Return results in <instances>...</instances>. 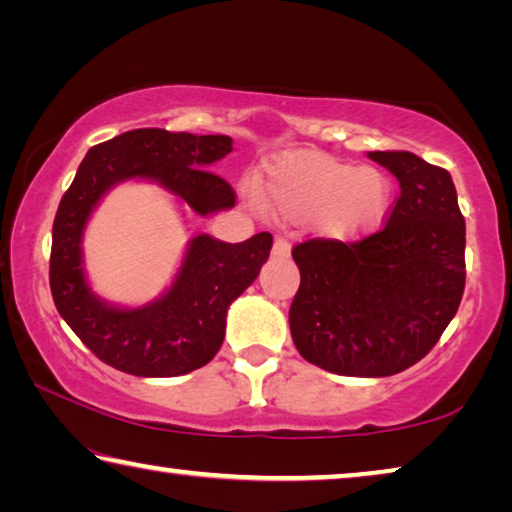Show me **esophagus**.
<instances>
[{"label":"esophagus","instance_id":"obj_1","mask_svg":"<svg viewBox=\"0 0 512 512\" xmlns=\"http://www.w3.org/2000/svg\"><path fill=\"white\" fill-rule=\"evenodd\" d=\"M291 255V241L287 237H275V244H273V257L277 259H284Z\"/></svg>","mask_w":512,"mask_h":512}]
</instances>
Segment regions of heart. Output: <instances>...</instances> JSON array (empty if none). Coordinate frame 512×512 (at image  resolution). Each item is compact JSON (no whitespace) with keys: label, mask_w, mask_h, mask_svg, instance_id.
Returning a JSON list of instances; mask_svg holds the SVG:
<instances>
[{"label":"heart","mask_w":512,"mask_h":512,"mask_svg":"<svg viewBox=\"0 0 512 512\" xmlns=\"http://www.w3.org/2000/svg\"><path fill=\"white\" fill-rule=\"evenodd\" d=\"M259 196L284 221L311 219L320 235L357 241L384 223L393 201V183L377 167L316 151L282 153L264 164Z\"/></svg>","instance_id":"1"}]
</instances>
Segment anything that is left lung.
I'll return each mask as SVG.
<instances>
[{
  "mask_svg": "<svg viewBox=\"0 0 512 512\" xmlns=\"http://www.w3.org/2000/svg\"><path fill=\"white\" fill-rule=\"evenodd\" d=\"M400 196L359 241L307 239L291 250L300 289L289 309L298 352L336 375L388 377L443 336L465 289V219L452 176L409 151L368 153Z\"/></svg>",
  "mask_w": 512,
  "mask_h": 512,
  "instance_id": "left-lung-1",
  "label": "left lung"
}]
</instances>
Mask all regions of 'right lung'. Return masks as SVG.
<instances>
[{
	"label": "right lung",
	"mask_w": 512,
	"mask_h": 512,
	"mask_svg": "<svg viewBox=\"0 0 512 512\" xmlns=\"http://www.w3.org/2000/svg\"><path fill=\"white\" fill-rule=\"evenodd\" d=\"M230 151L228 135L137 128L92 146L60 198L51 232V296L72 332L108 366L137 377H178L212 361L223 343L228 307L255 282L273 237L259 232L225 244L198 235L160 300L117 309L94 296L83 273L81 239L94 205L121 180L146 178L201 216L228 210L237 201L235 189L207 167Z\"/></svg>",
	"instance_id": "obj_1"
}]
</instances>
